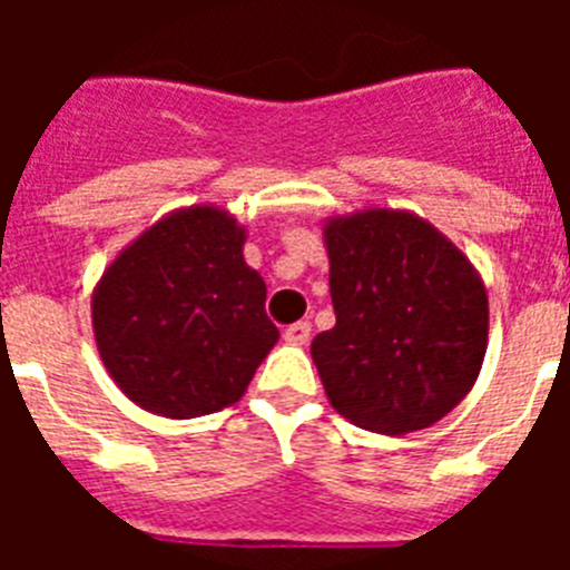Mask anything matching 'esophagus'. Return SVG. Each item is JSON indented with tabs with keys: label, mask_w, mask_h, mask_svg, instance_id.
I'll return each instance as SVG.
<instances>
[{
	"label": "esophagus",
	"mask_w": 570,
	"mask_h": 570,
	"mask_svg": "<svg viewBox=\"0 0 570 570\" xmlns=\"http://www.w3.org/2000/svg\"><path fill=\"white\" fill-rule=\"evenodd\" d=\"M284 340L289 346H304L311 340V322H295V325H289L284 331Z\"/></svg>",
	"instance_id": "esophagus-1"
}]
</instances>
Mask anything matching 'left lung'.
I'll return each mask as SVG.
<instances>
[{
  "label": "left lung",
  "mask_w": 570,
  "mask_h": 570,
  "mask_svg": "<svg viewBox=\"0 0 570 570\" xmlns=\"http://www.w3.org/2000/svg\"><path fill=\"white\" fill-rule=\"evenodd\" d=\"M322 236L337 325L311 355L328 402L366 432L429 429L468 396L485 361L482 275L407 209L334 215Z\"/></svg>",
  "instance_id": "left-lung-1"
}]
</instances>
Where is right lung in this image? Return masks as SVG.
Wrapping results in <instances>:
<instances>
[{
    "mask_svg": "<svg viewBox=\"0 0 570 570\" xmlns=\"http://www.w3.org/2000/svg\"><path fill=\"white\" fill-rule=\"evenodd\" d=\"M248 230L195 204L138 233L91 295L106 373L150 414L191 420L236 405L277 343L266 281L245 263Z\"/></svg>",
    "mask_w": 570,
    "mask_h": 570,
    "instance_id": "add662e5",
    "label": "right lung"
}]
</instances>
